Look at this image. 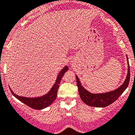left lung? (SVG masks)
<instances>
[{"label": "left lung", "instance_id": "left-lung-1", "mask_svg": "<svg viewBox=\"0 0 135 135\" xmlns=\"http://www.w3.org/2000/svg\"><path fill=\"white\" fill-rule=\"evenodd\" d=\"M128 73L126 77V79L122 85H120L116 90L111 91V92H106V93L100 94H92L85 90L81 84L79 78L76 75L77 79V85L79 90V96L82 101L85 103L87 105L91 107H105L108 105H111V103L119 98L122 94L124 92V90L127 88L130 81V66L128 60Z\"/></svg>", "mask_w": 135, "mask_h": 135}]
</instances>
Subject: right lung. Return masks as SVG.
I'll use <instances>...</instances> for the list:
<instances>
[{
  "label": "right lung",
  "instance_id": "obj_1",
  "mask_svg": "<svg viewBox=\"0 0 135 135\" xmlns=\"http://www.w3.org/2000/svg\"><path fill=\"white\" fill-rule=\"evenodd\" d=\"M69 70V68L67 66H65L62 71L59 73L58 75V77L56 80V83L51 88V90L49 91L47 94L45 95L42 96L40 97H36V98H28V97H20L14 93L12 90H11V92L14 97L17 98L19 100H20L23 103H24L27 106L30 107L34 109L41 110L47 107L50 106L51 103H53L57 97V92H58V88L60 86V83L62 79V77H63L64 74Z\"/></svg>",
  "mask_w": 135,
  "mask_h": 135
}]
</instances>
